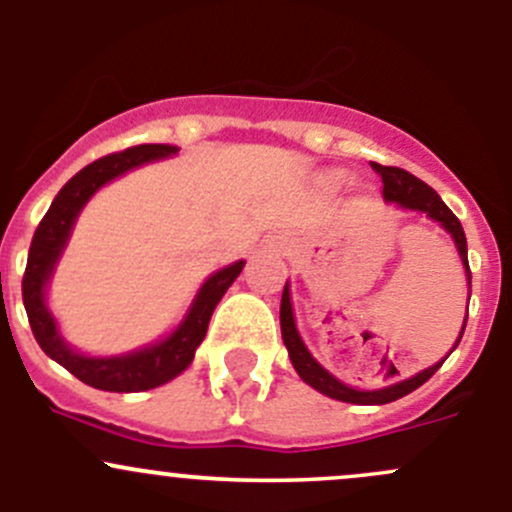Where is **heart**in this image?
Listing matches in <instances>:
<instances>
[{
  "label": "heart",
  "instance_id": "heart-1",
  "mask_svg": "<svg viewBox=\"0 0 512 512\" xmlns=\"http://www.w3.org/2000/svg\"><path fill=\"white\" fill-rule=\"evenodd\" d=\"M332 180H334V183H342V180H344V173H334V175H332Z\"/></svg>",
  "mask_w": 512,
  "mask_h": 512
}]
</instances>
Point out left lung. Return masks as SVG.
<instances>
[{
	"label": "left lung",
	"mask_w": 512,
	"mask_h": 512,
	"mask_svg": "<svg viewBox=\"0 0 512 512\" xmlns=\"http://www.w3.org/2000/svg\"><path fill=\"white\" fill-rule=\"evenodd\" d=\"M371 168L381 175V183H384V200L386 203H396L399 208L404 210H418V213H426L428 218L436 220L448 235L453 237L458 247V255H461L463 265H466V277H468V294H471V267H468V245H466V232H463L461 220L451 213L446 203L441 200V195L426 185L423 180H418L416 175H411L409 170L404 168H394V165H379L371 163ZM471 299V297H468ZM466 322L468 317L463 319L461 334H458V342H461L463 332H466ZM280 324H282V342H285L289 359H292V366L297 369V374L302 376L304 384H309L312 389L322 391L324 396L337 401H347V404H359V406H379V404H391V401L401 399V396L411 394L416 391L418 386L426 384L438 369H441L443 361L438 364L428 366V369L418 371L416 376L404 381H396V384L384 386V389H374V391H361V389H352V386L342 384L337 376L329 374L312 354L307 352L304 347L302 337H299L297 327H294V314H292V302H289V287L285 285L282 289V304H280ZM456 342V347H458ZM453 347V349H456ZM451 354V352H448Z\"/></svg>",
	"instance_id": "1"
}]
</instances>
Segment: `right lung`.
<instances>
[{"label":"right lung","mask_w":512,"mask_h":512,"mask_svg":"<svg viewBox=\"0 0 512 512\" xmlns=\"http://www.w3.org/2000/svg\"><path fill=\"white\" fill-rule=\"evenodd\" d=\"M173 153H178L175 146L143 143V146H133L121 153H111V156L94 160V163L79 170L59 190V195L54 198L51 208L46 210V215L41 218V223L32 237L27 270H24L22 280V299L29 324H32L34 339L44 349L46 356L59 361L66 371H71L76 379L94 386V389L118 391V394H123V391L126 394H131V391H148L165 384V381L175 379L180 371L188 369L195 356V349L200 347V342L208 334V324L215 307H218L227 287L237 280V275L245 267V262L237 260L235 265L225 267V270L208 277L205 285L200 287L198 297H195L193 307H190L183 324L168 339L151 344L146 349H138V352L123 356H84L74 352L61 339L54 317H51L49 307H46L44 292L61 252H64L66 242H69L71 227H74L76 218H79L81 208L89 203L91 195L101 185H106L108 180L118 178L126 170L138 168V165L148 163V160L168 158Z\"/></svg>","instance_id":"1"}]
</instances>
